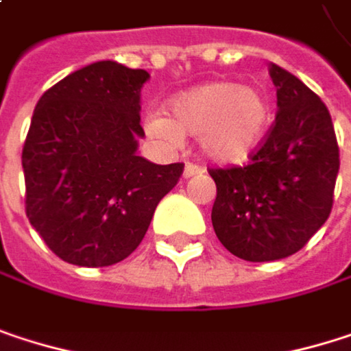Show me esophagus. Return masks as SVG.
<instances>
[{
  "mask_svg": "<svg viewBox=\"0 0 351 351\" xmlns=\"http://www.w3.org/2000/svg\"><path fill=\"white\" fill-rule=\"evenodd\" d=\"M203 173H205V169H203V167L193 165V162H186V165H184V171H182V176H184V178H191V176L203 175Z\"/></svg>",
  "mask_w": 351,
  "mask_h": 351,
  "instance_id": "34e87169",
  "label": "esophagus"
}]
</instances>
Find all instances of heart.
<instances>
[{
	"label": "heart",
	"instance_id": "heart-1",
	"mask_svg": "<svg viewBox=\"0 0 351 351\" xmlns=\"http://www.w3.org/2000/svg\"><path fill=\"white\" fill-rule=\"evenodd\" d=\"M272 121L270 104L258 89L215 81L178 93L171 117L152 111L144 132L162 146L175 148L182 134L199 136L203 154L219 165H244L258 150Z\"/></svg>",
	"mask_w": 351,
	"mask_h": 351
}]
</instances>
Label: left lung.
I'll return each mask as SVG.
<instances>
[{
	"label": "left lung",
	"instance_id": "8db88e82",
	"mask_svg": "<svg viewBox=\"0 0 351 351\" xmlns=\"http://www.w3.org/2000/svg\"><path fill=\"white\" fill-rule=\"evenodd\" d=\"M278 113L250 165L209 171L217 186L215 236L234 256H293L327 221L339 148L325 104L295 75L270 64Z\"/></svg>",
	"mask_w": 351,
	"mask_h": 351
}]
</instances>
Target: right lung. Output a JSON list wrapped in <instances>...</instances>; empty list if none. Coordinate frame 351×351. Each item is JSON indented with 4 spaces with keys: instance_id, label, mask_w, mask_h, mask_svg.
<instances>
[{
    "instance_id": "right-lung-1",
    "label": "right lung",
    "mask_w": 351,
    "mask_h": 351,
    "mask_svg": "<svg viewBox=\"0 0 351 351\" xmlns=\"http://www.w3.org/2000/svg\"><path fill=\"white\" fill-rule=\"evenodd\" d=\"M142 69L115 60L87 64L38 101L22 150L26 215L64 262L99 268L144 240L182 165L138 156Z\"/></svg>"
}]
</instances>
